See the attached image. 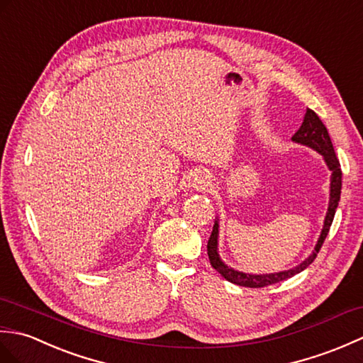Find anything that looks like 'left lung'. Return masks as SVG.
<instances>
[{
  "mask_svg": "<svg viewBox=\"0 0 363 363\" xmlns=\"http://www.w3.org/2000/svg\"><path fill=\"white\" fill-rule=\"evenodd\" d=\"M292 140L296 141V143L306 144V146H309L313 150L320 152V154L325 157L328 167L333 171L329 208H328V213H326L325 227H323V230H321V235H320V239H318V242L315 245V250H313L312 255L308 257V259L303 261L300 265H296V267H294L291 270L279 272V273H270V275H247V273H242V272H238V270H233V269L227 267V265H225L220 261L219 255H217V235H219V223L216 222L214 227H213L211 236H209V240H208V257H209V262H211V265H213V269H216L225 279L230 281V283H233V284L244 286V287H265V286L279 283V281H284L287 278L296 275V273L303 272L306 267H309V265L313 262V259L317 257V253L320 252V248H321V245H323L325 239L328 236L329 228H331L335 209H337V206H339V200H340L342 169H340L339 160H337V157H335L334 146H333L331 138H329L328 128L325 127L323 123H321V119L318 118L315 111L308 108V110H306V113H304L303 124L295 132V135L292 136Z\"/></svg>",
  "mask_w": 363,
  "mask_h": 363,
  "instance_id": "left-lung-1",
  "label": "left lung"
}]
</instances>
